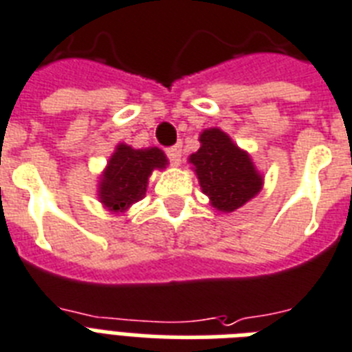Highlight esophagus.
Returning <instances> with one entry per match:
<instances>
[{
	"mask_svg": "<svg viewBox=\"0 0 352 352\" xmlns=\"http://www.w3.org/2000/svg\"><path fill=\"white\" fill-rule=\"evenodd\" d=\"M165 153H167L168 160H170L173 165H179V162H182V143H176L173 147H168Z\"/></svg>",
	"mask_w": 352,
	"mask_h": 352,
	"instance_id": "esophagus-1",
	"label": "esophagus"
}]
</instances>
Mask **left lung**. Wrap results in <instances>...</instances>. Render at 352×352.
Wrapping results in <instances>:
<instances>
[{
  "instance_id": "left-lung-1",
  "label": "left lung",
  "mask_w": 352,
  "mask_h": 352,
  "mask_svg": "<svg viewBox=\"0 0 352 352\" xmlns=\"http://www.w3.org/2000/svg\"><path fill=\"white\" fill-rule=\"evenodd\" d=\"M201 147L190 156L199 185L218 210L232 212L245 205L261 189L249 154L238 148L220 129H207L199 136Z\"/></svg>"
}]
</instances>
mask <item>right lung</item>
<instances>
[{
	"mask_svg": "<svg viewBox=\"0 0 352 352\" xmlns=\"http://www.w3.org/2000/svg\"><path fill=\"white\" fill-rule=\"evenodd\" d=\"M167 158L160 148H132L118 145L100 184V198L109 210L123 212L145 196L148 176L165 168Z\"/></svg>",
	"mask_w": 352,
	"mask_h": 352,
	"instance_id": "obj_1",
	"label": "right lung"
}]
</instances>
